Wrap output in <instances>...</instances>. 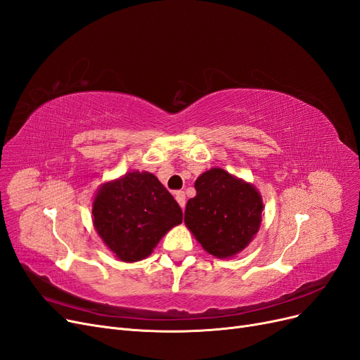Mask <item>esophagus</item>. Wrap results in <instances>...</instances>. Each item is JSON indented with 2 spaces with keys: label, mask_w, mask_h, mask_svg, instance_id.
<instances>
[{
  "label": "esophagus",
  "mask_w": 360,
  "mask_h": 360,
  "mask_svg": "<svg viewBox=\"0 0 360 360\" xmlns=\"http://www.w3.org/2000/svg\"><path fill=\"white\" fill-rule=\"evenodd\" d=\"M174 196H176V201L179 202V205L184 210V205H186V195H184V192L179 191V192L174 193Z\"/></svg>",
  "instance_id": "esophagus-1"
}]
</instances>
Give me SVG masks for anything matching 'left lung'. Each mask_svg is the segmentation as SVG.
I'll return each instance as SVG.
<instances>
[{
	"instance_id": "obj_1",
	"label": "left lung",
	"mask_w": 360,
	"mask_h": 360,
	"mask_svg": "<svg viewBox=\"0 0 360 360\" xmlns=\"http://www.w3.org/2000/svg\"><path fill=\"white\" fill-rule=\"evenodd\" d=\"M184 223L202 249L219 259L243 252L262 223L264 201L249 181L223 168H210L195 181Z\"/></svg>"
}]
</instances>
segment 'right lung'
Wrapping results in <instances>:
<instances>
[{"label":"right lung","instance_id":"add662e5","mask_svg":"<svg viewBox=\"0 0 360 360\" xmlns=\"http://www.w3.org/2000/svg\"><path fill=\"white\" fill-rule=\"evenodd\" d=\"M181 220L177 201L147 171H129L105 181L94 196V228L122 262H139L152 255L160 238Z\"/></svg>","mask_w":360,"mask_h":360}]
</instances>
